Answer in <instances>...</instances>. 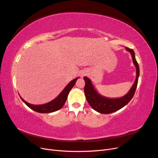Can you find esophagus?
Masks as SVG:
<instances>
[{
    "mask_svg": "<svg viewBox=\"0 0 158 158\" xmlns=\"http://www.w3.org/2000/svg\"><path fill=\"white\" fill-rule=\"evenodd\" d=\"M86 74H87V71L86 70H83V71H82L80 73L81 77H84V76H85Z\"/></svg>",
    "mask_w": 158,
    "mask_h": 158,
    "instance_id": "obj_1",
    "label": "esophagus"
}]
</instances>
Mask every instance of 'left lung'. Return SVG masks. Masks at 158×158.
<instances>
[{"mask_svg":"<svg viewBox=\"0 0 158 158\" xmlns=\"http://www.w3.org/2000/svg\"><path fill=\"white\" fill-rule=\"evenodd\" d=\"M125 49L131 54L132 62L136 69V77L131 89L124 96L119 98H108L104 97L98 92V91L94 87L91 80L88 77H86V76L84 77L85 81L84 93L85 98H86L89 106L95 111L99 112V113L109 114L121 109L131 101L135 93L138 84V77H139L140 74L139 66H138L136 60L135 53L134 51L131 49L127 48V47H125Z\"/></svg>","mask_w":158,"mask_h":158,"instance_id":"obj_1","label":"left lung"}]
</instances>
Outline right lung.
Here are the masks:
<instances>
[{
  "label": "right lung",
  "mask_w": 158,
  "mask_h": 158,
  "mask_svg": "<svg viewBox=\"0 0 158 158\" xmlns=\"http://www.w3.org/2000/svg\"><path fill=\"white\" fill-rule=\"evenodd\" d=\"M79 77L70 81V82L66 85V86L63 91H62L58 96L55 98L53 100L49 102V103H47L43 105H33L27 103L21 97L20 98L23 101V102H24V103L27 107H29L30 109H31L33 111H35L36 112L41 113H49L56 111L63 107L66 101V99H67L69 93L70 92V89L73 88V86L75 85L76 80Z\"/></svg>",
  "instance_id": "add662e5"
}]
</instances>
